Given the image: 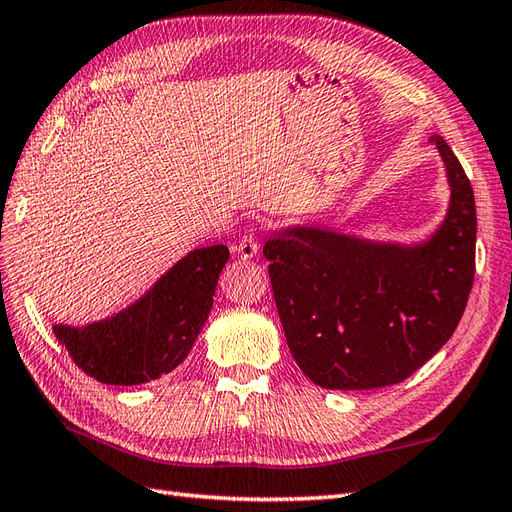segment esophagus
<instances>
[{"mask_svg": "<svg viewBox=\"0 0 512 512\" xmlns=\"http://www.w3.org/2000/svg\"><path fill=\"white\" fill-rule=\"evenodd\" d=\"M234 252H236V256L241 258V260H252L254 256H258L260 245H258V241H256V238H254L252 234H245V236L241 238V241L236 243Z\"/></svg>", "mask_w": 512, "mask_h": 512, "instance_id": "obj_1", "label": "esophagus"}]
</instances>
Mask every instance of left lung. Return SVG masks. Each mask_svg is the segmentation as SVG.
Wrapping results in <instances>:
<instances>
[{"label": "left lung", "mask_w": 512, "mask_h": 512, "mask_svg": "<svg viewBox=\"0 0 512 512\" xmlns=\"http://www.w3.org/2000/svg\"><path fill=\"white\" fill-rule=\"evenodd\" d=\"M445 221L416 245L379 243L313 225L274 232L263 247L291 355L326 390L405 381L449 342L475 276V197L440 135Z\"/></svg>", "instance_id": "left-lung-1"}]
</instances>
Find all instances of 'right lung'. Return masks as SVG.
I'll return each mask as SVG.
<instances>
[{
	"label": "right lung",
	"instance_id": "add662e5",
	"mask_svg": "<svg viewBox=\"0 0 512 512\" xmlns=\"http://www.w3.org/2000/svg\"><path fill=\"white\" fill-rule=\"evenodd\" d=\"M230 249H192L140 300L87 326L54 324L59 344L89 377L107 385H140L173 372L206 324Z\"/></svg>",
	"mask_w": 512,
	"mask_h": 512
}]
</instances>
